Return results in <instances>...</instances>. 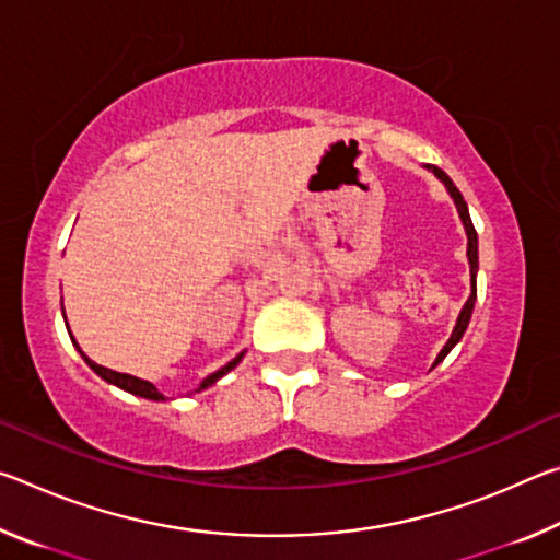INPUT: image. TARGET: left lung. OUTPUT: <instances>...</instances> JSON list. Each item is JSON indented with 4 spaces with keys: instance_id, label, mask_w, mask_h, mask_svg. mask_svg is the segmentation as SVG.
I'll use <instances>...</instances> for the list:
<instances>
[{
    "instance_id": "1",
    "label": "left lung",
    "mask_w": 560,
    "mask_h": 560,
    "mask_svg": "<svg viewBox=\"0 0 560 560\" xmlns=\"http://www.w3.org/2000/svg\"><path fill=\"white\" fill-rule=\"evenodd\" d=\"M428 170H432V173L442 179L444 187L450 189V195H452L454 205H457V212H459L462 222H464V230H467V240H469L467 257H469V267H471V296L467 299V303H464L462 314H459V318H457V326H454L450 340H447V343H444V348L440 350L438 360H434V365H438L440 360L447 358L450 350L459 343V338L464 336V330H467V326H469V318H471V311H474V301H477V269H479V252H477V230H474L471 217H469V210H467V202H464L462 192H459L457 187H454V183L450 179V175H447V173H442V170H440L438 165H428Z\"/></svg>"
}]
</instances>
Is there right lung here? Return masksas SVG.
Returning a JSON list of instances; mask_svg holds the SVG:
<instances>
[{
  "label": "right lung",
  "mask_w": 560,
  "mask_h": 560,
  "mask_svg": "<svg viewBox=\"0 0 560 560\" xmlns=\"http://www.w3.org/2000/svg\"><path fill=\"white\" fill-rule=\"evenodd\" d=\"M73 343H75V340H73ZM75 348H79V343H75ZM79 350H81V348H79ZM242 355H244V353H240V355H236L234 360H230V363H226L224 368H220V371H217V373L207 375L205 381L200 383V390H205V387L214 385L217 381H220L222 375L230 373L232 368H234L236 363H240ZM83 358H86V355H83ZM86 363L93 368V371H96V373L103 377V381H108V383H113V385H118V387H122V390H128V393H132V395H140V397H148V400H163V393H160L153 383L140 381V377H132V375H126V373H116V371H110V368H103V365H98V363H93L91 358H86Z\"/></svg>",
  "instance_id": "obj_1"
}]
</instances>
